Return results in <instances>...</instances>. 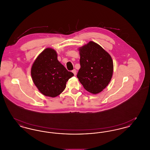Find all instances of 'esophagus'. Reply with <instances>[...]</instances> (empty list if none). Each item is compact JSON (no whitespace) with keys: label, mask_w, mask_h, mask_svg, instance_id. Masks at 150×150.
Here are the masks:
<instances>
[{"label":"esophagus","mask_w":150,"mask_h":150,"mask_svg":"<svg viewBox=\"0 0 150 150\" xmlns=\"http://www.w3.org/2000/svg\"><path fill=\"white\" fill-rule=\"evenodd\" d=\"M72 72L74 74V75H76V70L75 69H74V70L72 71Z\"/></svg>","instance_id":"obj_1"}]
</instances>
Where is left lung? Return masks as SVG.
<instances>
[{"label": "left lung", "instance_id": "1", "mask_svg": "<svg viewBox=\"0 0 150 150\" xmlns=\"http://www.w3.org/2000/svg\"><path fill=\"white\" fill-rule=\"evenodd\" d=\"M80 56L77 77L87 91L94 94L102 92L110 82L114 65L111 56L92 41L79 48Z\"/></svg>", "mask_w": 150, "mask_h": 150}]
</instances>
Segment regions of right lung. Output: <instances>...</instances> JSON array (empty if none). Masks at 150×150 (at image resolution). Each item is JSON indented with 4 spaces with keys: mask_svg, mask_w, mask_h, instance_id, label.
I'll return each instance as SVG.
<instances>
[{
    "mask_svg": "<svg viewBox=\"0 0 150 150\" xmlns=\"http://www.w3.org/2000/svg\"><path fill=\"white\" fill-rule=\"evenodd\" d=\"M33 82L43 95L55 97L65 89L66 82L74 76L57 59L56 51L46 48L36 58L31 70Z\"/></svg>",
    "mask_w": 150,
    "mask_h": 150,
    "instance_id": "obj_1",
    "label": "right lung"
}]
</instances>
